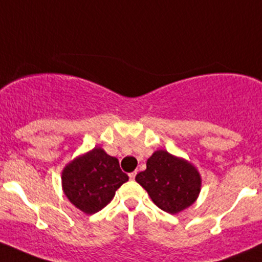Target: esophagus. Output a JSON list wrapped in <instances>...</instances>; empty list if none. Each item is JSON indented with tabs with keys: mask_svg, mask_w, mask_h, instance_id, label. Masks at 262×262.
<instances>
[{
	"mask_svg": "<svg viewBox=\"0 0 262 262\" xmlns=\"http://www.w3.org/2000/svg\"><path fill=\"white\" fill-rule=\"evenodd\" d=\"M136 176H137V171H134V172L129 173V179H130V180H134V179H136Z\"/></svg>",
	"mask_w": 262,
	"mask_h": 262,
	"instance_id": "obj_1",
	"label": "esophagus"
}]
</instances>
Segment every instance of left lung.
Here are the masks:
<instances>
[{"label":"left lung","instance_id":"1","mask_svg":"<svg viewBox=\"0 0 262 262\" xmlns=\"http://www.w3.org/2000/svg\"><path fill=\"white\" fill-rule=\"evenodd\" d=\"M136 181L163 212L178 214L196 202L202 190L198 168L182 157L158 149L147 160V168Z\"/></svg>","mask_w":262,"mask_h":262}]
</instances>
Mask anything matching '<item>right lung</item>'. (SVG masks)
I'll list each match as a JSON object with an SVG mask.
<instances>
[{"instance_id": "add662e5", "label": "right lung", "mask_w": 262, "mask_h": 262, "mask_svg": "<svg viewBox=\"0 0 262 262\" xmlns=\"http://www.w3.org/2000/svg\"><path fill=\"white\" fill-rule=\"evenodd\" d=\"M128 180L118 158L101 147L77 156L62 171L63 192L84 214H95L106 207L116 190Z\"/></svg>"}]
</instances>
